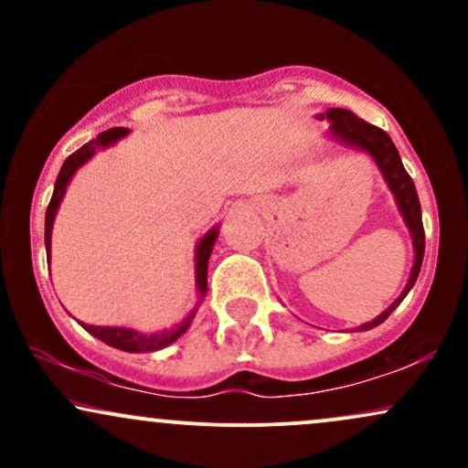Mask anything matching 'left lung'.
Segmentation results:
<instances>
[{
	"mask_svg": "<svg viewBox=\"0 0 468 468\" xmlns=\"http://www.w3.org/2000/svg\"><path fill=\"white\" fill-rule=\"evenodd\" d=\"M325 118H330V132L335 133L336 138H341L343 143L352 144V147L365 149V152L376 160V165L380 166V171H383L391 193L396 196V202H399L402 218H405L407 227L411 230L413 249H416V261H413L411 277L410 282H407L405 290H402L400 297L396 299V302L391 303L383 314L376 316L372 324L361 325V330H369V327L383 324V321L388 319L396 308H399L402 299L407 297V292H410L413 283H416L418 272H420L422 257H424V229H422L420 200H418V193H416V186H413L411 176L407 174L405 166H402L399 149H396V144L391 143L388 132H383L380 127L363 121V118H358L356 114H352L350 110H343V107H332V110H327Z\"/></svg>",
	"mask_w": 468,
	"mask_h": 468,
	"instance_id": "obj_1",
	"label": "left lung"
}]
</instances>
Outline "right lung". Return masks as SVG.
Instances as JSON below:
<instances>
[{"instance_id": "right-lung-1", "label": "right lung", "mask_w": 468, "mask_h": 468, "mask_svg": "<svg viewBox=\"0 0 468 468\" xmlns=\"http://www.w3.org/2000/svg\"><path fill=\"white\" fill-rule=\"evenodd\" d=\"M122 136H127L125 127H112V130L101 132L99 136L92 138L90 143H85L83 147L77 149V152H74L72 155H68L66 163H63L61 171H58V176H57V182H55V193H52V200H50V204H48V211H46V252H48V261H50L52 222H55L57 208H58V204H61V197H63V193H66V186H68L69 178H72L74 171H77L79 166L85 163V160L92 158L96 149L107 147V144H112ZM216 239H218V230L213 229L211 233L204 235L200 244H197L196 279H197V292H200V297H204V294H207V290H208V286H207V268H208V257H211V250H213V244H216ZM193 316H196V313H191L178 327H174V330L155 332V335H143V332L127 330V327H99V325H85V324H80V325H83L85 330H88L92 336L101 338V341L107 343V346L116 347V350L133 354V352H154V350H160V347L169 346V343H174L176 338L185 335L186 327L191 325Z\"/></svg>"}]
</instances>
